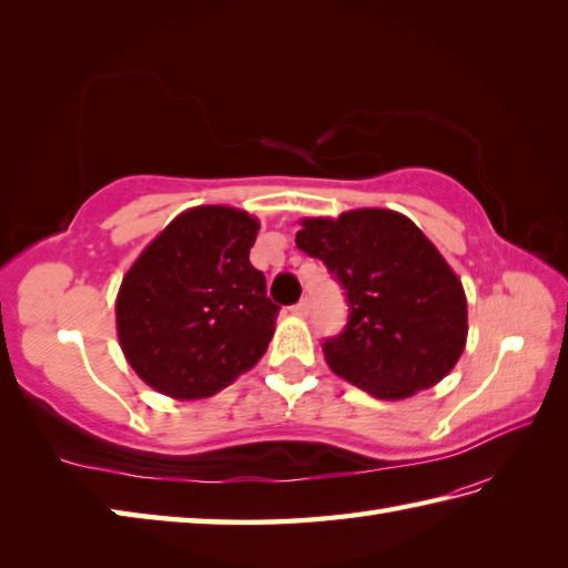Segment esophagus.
Here are the masks:
<instances>
[{
  "instance_id": "1",
  "label": "esophagus",
  "mask_w": 568,
  "mask_h": 568,
  "mask_svg": "<svg viewBox=\"0 0 568 568\" xmlns=\"http://www.w3.org/2000/svg\"><path fill=\"white\" fill-rule=\"evenodd\" d=\"M293 312L297 317H307L310 315V300L305 297V300H300L297 305H293Z\"/></svg>"
}]
</instances>
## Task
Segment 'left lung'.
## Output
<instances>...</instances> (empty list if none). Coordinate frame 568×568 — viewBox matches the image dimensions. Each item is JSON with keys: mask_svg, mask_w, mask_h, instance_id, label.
<instances>
[{"mask_svg": "<svg viewBox=\"0 0 568 568\" xmlns=\"http://www.w3.org/2000/svg\"><path fill=\"white\" fill-rule=\"evenodd\" d=\"M295 244L342 285L348 320L324 339L336 376L381 400L437 385L466 346L462 281L413 220L393 210H354L300 222Z\"/></svg>", "mask_w": 568, "mask_h": 568, "instance_id": "left-lung-1", "label": "left lung"}]
</instances>
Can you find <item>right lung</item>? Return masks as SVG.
Returning <instances> with one entry per match:
<instances>
[{"instance_id": "obj_1", "label": "right lung", "mask_w": 568, "mask_h": 568, "mask_svg": "<svg viewBox=\"0 0 568 568\" xmlns=\"http://www.w3.org/2000/svg\"><path fill=\"white\" fill-rule=\"evenodd\" d=\"M258 226L234 207H192L124 275L116 295L119 344L153 390L200 400L265 354L281 307L248 261Z\"/></svg>"}]
</instances>
